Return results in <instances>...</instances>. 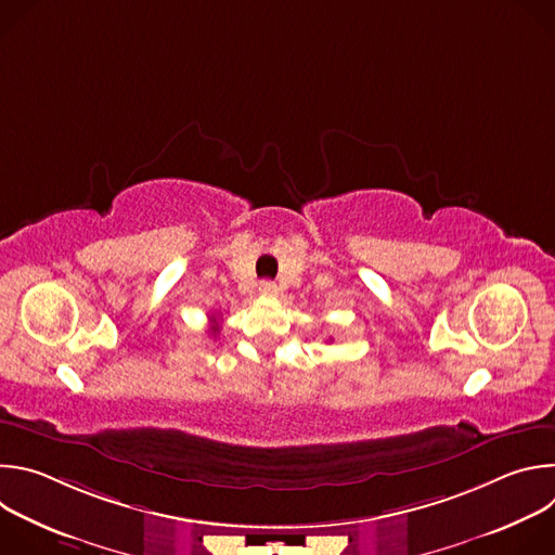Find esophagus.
Wrapping results in <instances>:
<instances>
[{"instance_id": "esophagus-1", "label": "esophagus", "mask_w": 555, "mask_h": 555, "mask_svg": "<svg viewBox=\"0 0 555 555\" xmlns=\"http://www.w3.org/2000/svg\"><path fill=\"white\" fill-rule=\"evenodd\" d=\"M259 292H261L263 296H274V294L279 292V287H276V283H272V281H261V283H259Z\"/></svg>"}]
</instances>
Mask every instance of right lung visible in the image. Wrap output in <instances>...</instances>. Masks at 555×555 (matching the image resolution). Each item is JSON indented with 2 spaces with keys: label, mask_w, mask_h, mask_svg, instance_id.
I'll list each match as a JSON object with an SVG mask.
<instances>
[{
  "label": "right lung",
  "mask_w": 555,
  "mask_h": 555,
  "mask_svg": "<svg viewBox=\"0 0 555 555\" xmlns=\"http://www.w3.org/2000/svg\"><path fill=\"white\" fill-rule=\"evenodd\" d=\"M212 321H215V319H212ZM217 330H219V327H217V325H215V327H212V332H215V334H217Z\"/></svg>",
  "instance_id": "1"
}]
</instances>
